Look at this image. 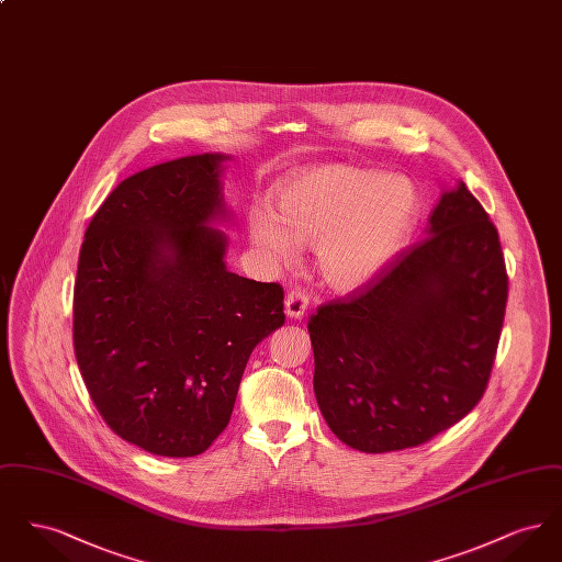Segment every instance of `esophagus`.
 <instances>
[{"label": "esophagus", "mask_w": 562, "mask_h": 562, "mask_svg": "<svg viewBox=\"0 0 562 562\" xmlns=\"http://www.w3.org/2000/svg\"><path fill=\"white\" fill-rule=\"evenodd\" d=\"M310 305V296L301 289V286H294L286 294V301H284V310H286V316L289 318H303L305 310Z\"/></svg>", "instance_id": "34e87169"}]
</instances>
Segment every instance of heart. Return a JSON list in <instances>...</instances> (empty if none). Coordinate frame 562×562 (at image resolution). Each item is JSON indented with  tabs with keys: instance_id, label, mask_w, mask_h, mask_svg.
I'll use <instances>...</instances> for the list:
<instances>
[{
	"instance_id": "heart-1",
	"label": "heart",
	"mask_w": 562,
	"mask_h": 562,
	"mask_svg": "<svg viewBox=\"0 0 562 562\" xmlns=\"http://www.w3.org/2000/svg\"><path fill=\"white\" fill-rule=\"evenodd\" d=\"M271 200L276 214L250 209V240L276 263H291L296 244H314L322 280L339 293L369 284L387 268L422 211L408 179L349 164L301 170Z\"/></svg>"
}]
</instances>
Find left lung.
I'll return each mask as SVG.
<instances>
[{
  "instance_id": "8db88e82",
  "label": "left lung",
  "mask_w": 562,
  "mask_h": 562,
  "mask_svg": "<svg viewBox=\"0 0 562 562\" xmlns=\"http://www.w3.org/2000/svg\"><path fill=\"white\" fill-rule=\"evenodd\" d=\"M506 301L497 227L459 183L442 193L426 240L310 316L328 428L351 449L390 453L454 426L488 385Z\"/></svg>"
}]
</instances>
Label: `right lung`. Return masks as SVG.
Listing matches in <instances>:
<instances>
[{
	"label": "right lung",
	"mask_w": 562,
	"mask_h": 562,
	"mask_svg": "<svg viewBox=\"0 0 562 562\" xmlns=\"http://www.w3.org/2000/svg\"><path fill=\"white\" fill-rule=\"evenodd\" d=\"M140 170L108 195L80 250L74 349L103 422L161 457L204 453L227 428L248 356L284 324V291L225 268L218 164Z\"/></svg>",
	"instance_id": "right-lung-1"
}]
</instances>
